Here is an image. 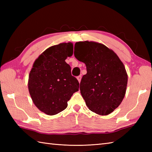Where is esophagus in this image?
Instances as JSON below:
<instances>
[{
	"label": "esophagus",
	"instance_id": "1",
	"mask_svg": "<svg viewBox=\"0 0 152 152\" xmlns=\"http://www.w3.org/2000/svg\"><path fill=\"white\" fill-rule=\"evenodd\" d=\"M77 79H78V82H80V81H81V79H82V76H77Z\"/></svg>",
	"mask_w": 152,
	"mask_h": 152
}]
</instances>
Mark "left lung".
<instances>
[{"label":"left lung","instance_id":"obj_1","mask_svg":"<svg viewBox=\"0 0 152 152\" xmlns=\"http://www.w3.org/2000/svg\"><path fill=\"white\" fill-rule=\"evenodd\" d=\"M74 56L86 65L80 93L90 110L105 115L117 108L124 99L127 74L124 64L112 50L95 42H78Z\"/></svg>","mask_w":152,"mask_h":152}]
</instances>
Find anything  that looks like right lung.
<instances>
[{"label": "right lung", "instance_id": "1", "mask_svg": "<svg viewBox=\"0 0 152 152\" xmlns=\"http://www.w3.org/2000/svg\"><path fill=\"white\" fill-rule=\"evenodd\" d=\"M73 54V44L61 43L45 50L34 61L28 76L32 100L40 111L56 115L67 107V102L79 89V82L65 62Z\"/></svg>", "mask_w": 152, "mask_h": 152}]
</instances>
